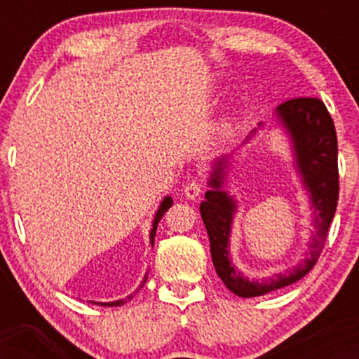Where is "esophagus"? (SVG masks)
Instances as JSON below:
<instances>
[{"instance_id":"esophagus-1","label":"esophagus","mask_w":359,"mask_h":359,"mask_svg":"<svg viewBox=\"0 0 359 359\" xmlns=\"http://www.w3.org/2000/svg\"><path fill=\"white\" fill-rule=\"evenodd\" d=\"M201 192H203V187H201L199 182H191L184 187V196L187 199H197Z\"/></svg>"}]
</instances>
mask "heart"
Here are the masks:
<instances>
[{
	"label": "heart",
	"instance_id": "obj_1",
	"mask_svg": "<svg viewBox=\"0 0 359 359\" xmlns=\"http://www.w3.org/2000/svg\"><path fill=\"white\" fill-rule=\"evenodd\" d=\"M234 125H236V114L229 113L228 116H226V118L221 121V133H222V135L231 133Z\"/></svg>",
	"mask_w": 359,
	"mask_h": 359
}]
</instances>
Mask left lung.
<instances>
[{"label":"left lung","instance_id":"obj_1","mask_svg":"<svg viewBox=\"0 0 359 359\" xmlns=\"http://www.w3.org/2000/svg\"><path fill=\"white\" fill-rule=\"evenodd\" d=\"M262 129H278L289 142L292 155V166L301 184L306 191L311 222L309 250L297 266L282 274H274L269 279H248L232 263L231 233L232 222L239 203L229 192V175L232 173L236 156L249 144ZM339 177H337V138L334 123L325 109L324 102L316 97H297L280 104L271 114V123L259 121L250 131L241 147L228 155L212 160L209 170L205 199L201 203L203 217L216 273L224 285L238 297H258L278 288L292 285L314 269L317 258L324 248L329 226L334 217L337 196H339Z\"/></svg>","mask_w":359,"mask_h":359}]
</instances>
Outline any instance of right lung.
<instances>
[{"label":"right lung","instance_id":"obj_1","mask_svg":"<svg viewBox=\"0 0 359 359\" xmlns=\"http://www.w3.org/2000/svg\"><path fill=\"white\" fill-rule=\"evenodd\" d=\"M172 204H174V199H172L170 196H165V197H163V199H162V203H160L158 208H156L155 216H154V221H151V229H150V245H151V248H154V245H155V233H156V226H158V222H160V219H162V216H163V214H165L167 209H168V208H172ZM147 278H148V273L145 275V278H143V282L140 283V287L137 288V290H135L133 294L128 295V297H125V299L113 300V302H94V300H90V304H96V306H101V307H119V306H123V304H126L128 300H131V297H133V295L137 294V292L140 290V288H142L143 285H145Z\"/></svg>","mask_w":359,"mask_h":359}]
</instances>
